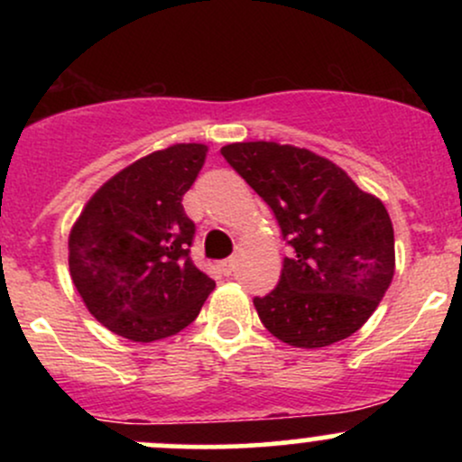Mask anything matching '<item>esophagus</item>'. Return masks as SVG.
Listing matches in <instances>:
<instances>
[{
  "label": "esophagus",
  "mask_w": 462,
  "mask_h": 462,
  "mask_svg": "<svg viewBox=\"0 0 462 462\" xmlns=\"http://www.w3.org/2000/svg\"><path fill=\"white\" fill-rule=\"evenodd\" d=\"M217 267H219V272L224 275H230L232 272H235L236 261H235V258H227V261H221L219 264H217Z\"/></svg>",
  "instance_id": "obj_1"
}]
</instances>
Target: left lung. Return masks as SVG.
Segmentation results:
<instances>
[{"instance_id":"8db88e82","label":"left lung","mask_w":462,"mask_h":462,"mask_svg":"<svg viewBox=\"0 0 462 462\" xmlns=\"http://www.w3.org/2000/svg\"><path fill=\"white\" fill-rule=\"evenodd\" d=\"M221 153L267 201L293 249L278 286L254 300L263 326L301 349L352 337L395 273L393 224L383 201L304 147L249 141Z\"/></svg>"}]
</instances>
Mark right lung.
<instances>
[{
	"mask_svg": "<svg viewBox=\"0 0 462 462\" xmlns=\"http://www.w3.org/2000/svg\"><path fill=\"white\" fill-rule=\"evenodd\" d=\"M208 147L176 143L115 173L95 190L69 235V272L91 315L136 343L195 321L215 282L189 256L195 224L184 193Z\"/></svg>",
	"mask_w": 462,
	"mask_h": 462,
	"instance_id": "1",
	"label": "right lung"
}]
</instances>
